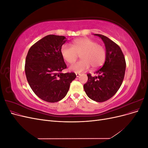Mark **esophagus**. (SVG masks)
<instances>
[{
    "label": "esophagus",
    "mask_w": 148,
    "mask_h": 148,
    "mask_svg": "<svg viewBox=\"0 0 148 148\" xmlns=\"http://www.w3.org/2000/svg\"><path fill=\"white\" fill-rule=\"evenodd\" d=\"M80 73H76V76H77V77H79V76H80Z\"/></svg>",
    "instance_id": "34e87169"
}]
</instances>
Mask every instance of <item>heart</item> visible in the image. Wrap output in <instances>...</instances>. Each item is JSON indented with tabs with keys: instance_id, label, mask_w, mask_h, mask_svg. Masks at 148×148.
Returning <instances> with one entry per match:
<instances>
[{
	"instance_id": "obj_1",
	"label": "heart",
	"mask_w": 148,
	"mask_h": 148,
	"mask_svg": "<svg viewBox=\"0 0 148 148\" xmlns=\"http://www.w3.org/2000/svg\"><path fill=\"white\" fill-rule=\"evenodd\" d=\"M60 53L63 59L69 64L73 63L80 54L82 60L70 67L71 71L78 73L88 70L90 65L93 69L101 66L104 64L107 57L106 48L88 38L74 40L71 46L67 44H63Z\"/></svg>"
}]
</instances>
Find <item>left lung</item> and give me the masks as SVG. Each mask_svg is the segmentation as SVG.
I'll list each match as a JSON object with an SVG mask.
<instances>
[{
    "label": "left lung",
    "mask_w": 148,
    "mask_h": 148,
    "mask_svg": "<svg viewBox=\"0 0 148 148\" xmlns=\"http://www.w3.org/2000/svg\"><path fill=\"white\" fill-rule=\"evenodd\" d=\"M105 44L106 59L102 67L97 70V76L88 73V82L84 84L87 96L93 101L102 102L114 96L118 91L124 78L126 62L123 53L117 44L104 35L95 34Z\"/></svg>",
    "instance_id": "8db88e82"
}]
</instances>
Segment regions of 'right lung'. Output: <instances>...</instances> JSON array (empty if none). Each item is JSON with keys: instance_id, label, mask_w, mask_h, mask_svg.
Returning <instances> with one entry per match:
<instances>
[{"instance_id": "obj_1", "label": "right lung", "mask_w": 148, "mask_h": 148, "mask_svg": "<svg viewBox=\"0 0 148 148\" xmlns=\"http://www.w3.org/2000/svg\"><path fill=\"white\" fill-rule=\"evenodd\" d=\"M65 39L47 35L30 47L26 57L25 70L29 86L36 95L48 102L63 99L77 77L73 72L62 73L66 69L60 53Z\"/></svg>"}]
</instances>
